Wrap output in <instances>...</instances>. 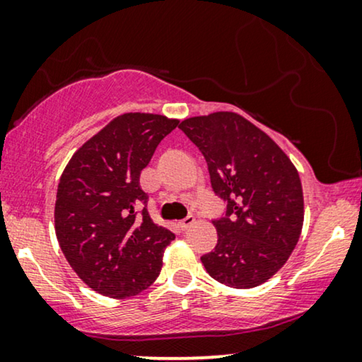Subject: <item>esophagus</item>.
<instances>
[{
    "label": "esophagus",
    "instance_id": "34e87169",
    "mask_svg": "<svg viewBox=\"0 0 362 362\" xmlns=\"http://www.w3.org/2000/svg\"><path fill=\"white\" fill-rule=\"evenodd\" d=\"M194 221H196L194 216H187V217H185V219H182V221L177 222V226H180L181 230H187L192 224H194Z\"/></svg>",
    "mask_w": 362,
    "mask_h": 362
}]
</instances>
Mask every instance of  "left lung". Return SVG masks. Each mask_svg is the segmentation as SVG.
Segmentation results:
<instances>
[{"instance_id": "8db88e82", "label": "left lung", "mask_w": 362, "mask_h": 362, "mask_svg": "<svg viewBox=\"0 0 362 362\" xmlns=\"http://www.w3.org/2000/svg\"><path fill=\"white\" fill-rule=\"evenodd\" d=\"M226 202L214 222L217 245L202 255L207 274L232 288H254L279 272L300 239L303 191L298 171L272 138L232 112L181 122Z\"/></svg>"}]
</instances>
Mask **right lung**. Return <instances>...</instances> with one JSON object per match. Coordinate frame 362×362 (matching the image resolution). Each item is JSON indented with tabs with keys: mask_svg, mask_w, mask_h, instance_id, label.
<instances>
[{
	"mask_svg": "<svg viewBox=\"0 0 362 362\" xmlns=\"http://www.w3.org/2000/svg\"><path fill=\"white\" fill-rule=\"evenodd\" d=\"M177 123L153 113H123L83 143L62 173L54 211L59 245L98 293L128 298L160 275L175 234L148 216L140 173Z\"/></svg>",
	"mask_w": 362,
	"mask_h": 362,
	"instance_id": "obj_1",
	"label": "right lung"
}]
</instances>
